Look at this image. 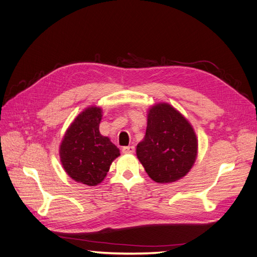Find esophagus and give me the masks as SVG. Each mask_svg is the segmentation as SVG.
Here are the masks:
<instances>
[{"label": "esophagus", "mask_w": 257, "mask_h": 257, "mask_svg": "<svg viewBox=\"0 0 257 257\" xmlns=\"http://www.w3.org/2000/svg\"><path fill=\"white\" fill-rule=\"evenodd\" d=\"M123 153H134L135 152V147L134 146H127L122 148Z\"/></svg>", "instance_id": "1"}]
</instances>
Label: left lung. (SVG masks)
Returning a JSON list of instances; mask_svg holds the SVG:
<instances>
[{
	"mask_svg": "<svg viewBox=\"0 0 257 257\" xmlns=\"http://www.w3.org/2000/svg\"><path fill=\"white\" fill-rule=\"evenodd\" d=\"M147 130L136 154L153 181L180 180L197 158L198 141L189 120L168 103H158L148 110Z\"/></svg>",
	"mask_w": 257,
	"mask_h": 257,
	"instance_id": "obj_1",
	"label": "left lung"
}]
</instances>
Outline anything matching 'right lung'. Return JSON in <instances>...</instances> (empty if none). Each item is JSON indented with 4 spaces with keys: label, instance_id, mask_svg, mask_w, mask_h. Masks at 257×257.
<instances>
[{
    "label": "right lung",
    "instance_id": "1",
    "mask_svg": "<svg viewBox=\"0 0 257 257\" xmlns=\"http://www.w3.org/2000/svg\"><path fill=\"white\" fill-rule=\"evenodd\" d=\"M100 107L85 108L66 130L60 145V161L76 182L94 186L102 182L120 150L99 133Z\"/></svg>",
    "mask_w": 257,
    "mask_h": 257
}]
</instances>
